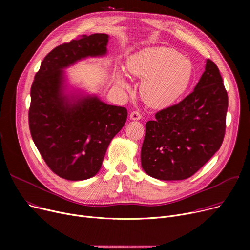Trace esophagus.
Returning a JSON list of instances; mask_svg holds the SVG:
<instances>
[{"instance_id":"34e87169","label":"esophagus","mask_w":250,"mask_h":250,"mask_svg":"<svg viewBox=\"0 0 250 250\" xmlns=\"http://www.w3.org/2000/svg\"><path fill=\"white\" fill-rule=\"evenodd\" d=\"M130 118H132V120H134V121H139L142 118V114L139 111L135 110V111L130 113Z\"/></svg>"}]
</instances>
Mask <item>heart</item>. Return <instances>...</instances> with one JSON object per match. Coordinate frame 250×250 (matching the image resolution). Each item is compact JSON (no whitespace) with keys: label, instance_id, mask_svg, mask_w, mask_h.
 <instances>
[{"label":"heart","instance_id":"heart-1","mask_svg":"<svg viewBox=\"0 0 250 250\" xmlns=\"http://www.w3.org/2000/svg\"><path fill=\"white\" fill-rule=\"evenodd\" d=\"M129 74L143 79L141 94L153 107H165L173 103L188 88L192 65L189 60L169 47H151L137 52L126 62ZM117 83L124 88L127 83L124 76H117Z\"/></svg>","mask_w":250,"mask_h":250}]
</instances>
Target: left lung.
Masks as SVG:
<instances>
[{"mask_svg": "<svg viewBox=\"0 0 250 250\" xmlns=\"http://www.w3.org/2000/svg\"><path fill=\"white\" fill-rule=\"evenodd\" d=\"M228 94L217 64L207 60L194 90L146 124L143 169L161 180L193 175L220 149L225 136Z\"/></svg>", "mask_w": 250, "mask_h": 250, "instance_id": "left-lung-1", "label": "left lung"}]
</instances>
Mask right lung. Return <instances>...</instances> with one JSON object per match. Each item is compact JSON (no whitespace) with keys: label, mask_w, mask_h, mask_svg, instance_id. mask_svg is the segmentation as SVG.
I'll return each mask as SVG.
<instances>
[{"label":"right lung","mask_w":250,"mask_h":250,"mask_svg":"<svg viewBox=\"0 0 250 250\" xmlns=\"http://www.w3.org/2000/svg\"><path fill=\"white\" fill-rule=\"evenodd\" d=\"M108 35H83L55 47L43 59L31 86L28 112L32 140L58 176L84 180L101 167L109 143L125 125L127 110L87 96L70 102L62 93L63 68L106 54Z\"/></svg>","instance_id":"add662e5"}]
</instances>
